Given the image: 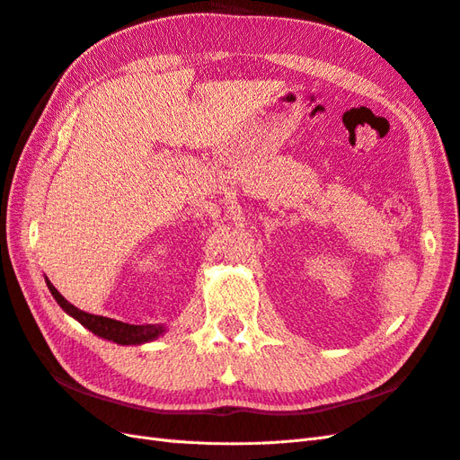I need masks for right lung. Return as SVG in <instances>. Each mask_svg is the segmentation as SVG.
Instances as JSON below:
<instances>
[{"label": "right lung", "instance_id": "add662e5", "mask_svg": "<svg viewBox=\"0 0 460 460\" xmlns=\"http://www.w3.org/2000/svg\"><path fill=\"white\" fill-rule=\"evenodd\" d=\"M46 284H49V289L54 296V299L58 301V305L67 313L72 314L75 321H79L85 328L93 334H97L101 338H107L112 340L116 344H122V346H129V344H144L149 342V340L157 338L163 332V326H153V324H126L120 321H114V319H107V316H99V314H91L81 311L77 307H74L72 303L66 301L60 291H58L49 279H46Z\"/></svg>", "mask_w": 460, "mask_h": 460}]
</instances>
